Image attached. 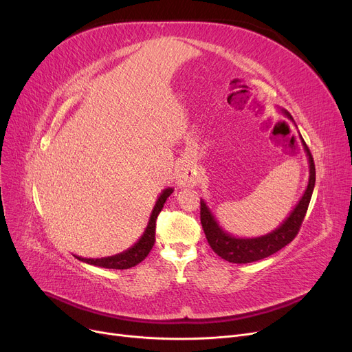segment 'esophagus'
<instances>
[{
	"instance_id": "34e87169",
	"label": "esophagus",
	"mask_w": 352,
	"mask_h": 352,
	"mask_svg": "<svg viewBox=\"0 0 352 352\" xmlns=\"http://www.w3.org/2000/svg\"><path fill=\"white\" fill-rule=\"evenodd\" d=\"M197 171L192 166V164L190 162H186L181 165V168L178 170V174H177V184L178 187H190V186H194V184H197Z\"/></svg>"
}]
</instances>
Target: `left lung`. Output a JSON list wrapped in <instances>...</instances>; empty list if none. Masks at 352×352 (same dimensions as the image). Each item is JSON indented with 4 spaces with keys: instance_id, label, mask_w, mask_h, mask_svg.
<instances>
[{
    "instance_id": "obj_1",
    "label": "left lung",
    "mask_w": 352,
    "mask_h": 352,
    "mask_svg": "<svg viewBox=\"0 0 352 352\" xmlns=\"http://www.w3.org/2000/svg\"><path fill=\"white\" fill-rule=\"evenodd\" d=\"M281 113L289 118L291 121L292 117L289 116L288 111L281 109ZM304 151L308 157V164H309V178H308V186L298 201V204L295 206V208L289 212V215L283 221V224L275 228L274 231L261 235V236H255V238H239L234 236L232 234H228L227 231L223 230V227H219L217 218L208 208L207 202L204 199H201V224L202 230L206 232L207 241L212 251L219 255L223 260L234 264H248L254 263L258 260H263V258H267L276 251H280L285 245H288L292 239L297 236L300 227L304 221V217L307 214L309 201L312 197L314 186H316V165H314V160L311 155L309 148L307 146L305 141L302 140L300 134Z\"/></svg>"
}]
</instances>
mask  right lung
I'll use <instances>...</instances> for the list:
<instances>
[{
    "instance_id": "obj_1",
    "label": "right lung",
    "mask_w": 352,
    "mask_h": 352,
    "mask_svg": "<svg viewBox=\"0 0 352 352\" xmlns=\"http://www.w3.org/2000/svg\"><path fill=\"white\" fill-rule=\"evenodd\" d=\"M173 188H165L153 208L150 221H148V226L144 231V234L141 235V238L138 241L131 247L125 250L124 252H120L117 255H111V256H104V258H82L78 255H74L77 260L91 264V265H97V267H102V268H113V270H126L135 267L137 264H140L142 260H145V256L150 254L151 248L154 247L155 243V221L158 214L161 212L166 198H168L173 194Z\"/></svg>"
}]
</instances>
